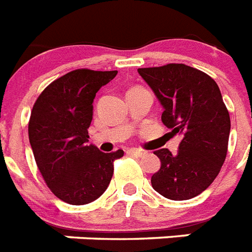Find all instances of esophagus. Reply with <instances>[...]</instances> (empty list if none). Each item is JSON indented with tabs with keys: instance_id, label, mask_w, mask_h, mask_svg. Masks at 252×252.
Wrapping results in <instances>:
<instances>
[{
	"instance_id": "obj_1",
	"label": "esophagus",
	"mask_w": 252,
	"mask_h": 252,
	"mask_svg": "<svg viewBox=\"0 0 252 252\" xmlns=\"http://www.w3.org/2000/svg\"><path fill=\"white\" fill-rule=\"evenodd\" d=\"M128 154L134 155L135 158H143V156H146L147 155V151L138 150V148H131V150H128Z\"/></svg>"
}]
</instances>
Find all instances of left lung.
<instances>
[{"label": "left lung", "mask_w": 252, "mask_h": 252, "mask_svg": "<svg viewBox=\"0 0 252 252\" xmlns=\"http://www.w3.org/2000/svg\"><path fill=\"white\" fill-rule=\"evenodd\" d=\"M162 106L161 121L182 140L177 155L155 151L161 168L151 183L172 200L202 194L215 181L228 152L230 117L217 83L183 63L138 69Z\"/></svg>", "instance_id": "obj_1"}]
</instances>
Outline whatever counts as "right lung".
Returning <instances> with one entry per match:
<instances>
[{"instance_id":"add662e5","label":"right lung","mask_w":252,"mask_h":252,"mask_svg":"<svg viewBox=\"0 0 252 252\" xmlns=\"http://www.w3.org/2000/svg\"><path fill=\"white\" fill-rule=\"evenodd\" d=\"M118 71L74 70L41 92L32 108L28 136L44 181L58 199L83 206L100 198L124 151L104 154L88 144L94 98Z\"/></svg>"}]
</instances>
